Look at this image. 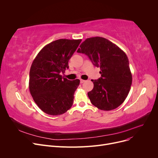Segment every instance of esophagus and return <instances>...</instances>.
Segmentation results:
<instances>
[{
  "label": "esophagus",
  "instance_id": "obj_1",
  "mask_svg": "<svg viewBox=\"0 0 158 158\" xmlns=\"http://www.w3.org/2000/svg\"><path fill=\"white\" fill-rule=\"evenodd\" d=\"M86 81L85 80H83V79H80V82L82 84V83H84V82H85Z\"/></svg>",
  "mask_w": 158,
  "mask_h": 158
}]
</instances>
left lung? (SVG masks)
Here are the masks:
<instances>
[{
    "label": "left lung",
    "instance_id": "left-lung-1",
    "mask_svg": "<svg viewBox=\"0 0 158 158\" xmlns=\"http://www.w3.org/2000/svg\"><path fill=\"white\" fill-rule=\"evenodd\" d=\"M77 52L87 55L101 69V77L92 80L94 86L88 93L90 102L104 111L120 106L129 94L132 79L126 53L110 40L99 36L86 39Z\"/></svg>",
    "mask_w": 158,
    "mask_h": 158
}]
</instances>
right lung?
Here are the masks:
<instances>
[{"instance_id": "obj_1", "label": "right lung", "mask_w": 158, "mask_h": 158, "mask_svg": "<svg viewBox=\"0 0 158 158\" xmlns=\"http://www.w3.org/2000/svg\"><path fill=\"white\" fill-rule=\"evenodd\" d=\"M81 40L60 39L45 45L33 60L29 72V88L33 100L44 113L60 115L73 102L79 79L63 78L69 61Z\"/></svg>"}]
</instances>
